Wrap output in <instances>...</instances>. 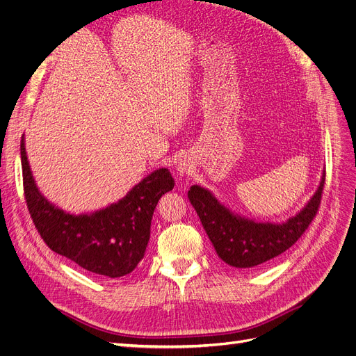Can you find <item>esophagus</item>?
Returning <instances> with one entry per match:
<instances>
[{
    "instance_id": "1",
    "label": "esophagus",
    "mask_w": 356,
    "mask_h": 356,
    "mask_svg": "<svg viewBox=\"0 0 356 356\" xmlns=\"http://www.w3.org/2000/svg\"><path fill=\"white\" fill-rule=\"evenodd\" d=\"M177 171H179L180 175H185V173H188V165H186L185 163H183V164L180 163V164H179V167H177Z\"/></svg>"
}]
</instances>
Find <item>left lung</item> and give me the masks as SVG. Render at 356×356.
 I'll list each match as a JSON object with an SVG mask.
<instances>
[{
    "mask_svg": "<svg viewBox=\"0 0 356 356\" xmlns=\"http://www.w3.org/2000/svg\"><path fill=\"white\" fill-rule=\"evenodd\" d=\"M325 171L318 189L295 217L282 225L257 222L233 214L208 189L193 185L188 198L217 255L236 268H252L287 251L305 233L321 202Z\"/></svg>",
    "mask_w": 356,
    "mask_h": 356,
    "instance_id": "left-lung-1",
    "label": "left lung"
}]
</instances>
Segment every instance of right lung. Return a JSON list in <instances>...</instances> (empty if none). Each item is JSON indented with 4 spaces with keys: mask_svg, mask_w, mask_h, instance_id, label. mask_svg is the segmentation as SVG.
Instances as JSON below:
<instances>
[{
    "mask_svg": "<svg viewBox=\"0 0 356 356\" xmlns=\"http://www.w3.org/2000/svg\"><path fill=\"white\" fill-rule=\"evenodd\" d=\"M20 155L26 205L48 248L104 277L115 279L134 271L147 251L154 209L161 196L175 188L170 171L155 170L118 202L92 214L73 216L38 191L23 138Z\"/></svg>",
    "mask_w": 356,
    "mask_h": 356,
    "instance_id": "add662e5",
    "label": "right lung"
}]
</instances>
